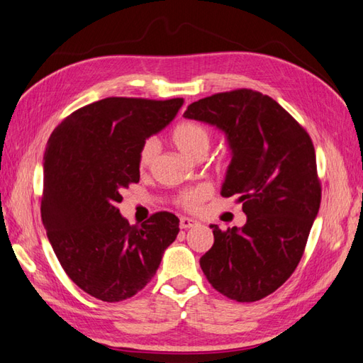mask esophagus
I'll use <instances>...</instances> for the list:
<instances>
[{
  "label": "esophagus",
  "instance_id": "34e87169",
  "mask_svg": "<svg viewBox=\"0 0 363 363\" xmlns=\"http://www.w3.org/2000/svg\"><path fill=\"white\" fill-rule=\"evenodd\" d=\"M196 225H199V222L197 220H194V219H191V217H186V216H183V217H180V227L182 228H192V227H196Z\"/></svg>",
  "mask_w": 363,
  "mask_h": 363
}]
</instances>
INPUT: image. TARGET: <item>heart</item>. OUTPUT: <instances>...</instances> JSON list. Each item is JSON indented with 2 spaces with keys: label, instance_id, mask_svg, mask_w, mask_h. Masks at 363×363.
<instances>
[{
  "label": "heart",
  "instance_id": "b5f03b06",
  "mask_svg": "<svg viewBox=\"0 0 363 363\" xmlns=\"http://www.w3.org/2000/svg\"><path fill=\"white\" fill-rule=\"evenodd\" d=\"M171 138L175 144V147L179 149L183 155H186L189 158H196L202 154L206 155L209 144H211V135H209L208 128L199 123H192V121L180 123L177 125L172 130ZM155 154L157 143L154 140L144 143L138 157L140 167L146 169L152 163V160L155 158ZM208 194L209 188L205 186V184H200V186L183 191L179 200L184 208H196L199 202H202L205 197H208Z\"/></svg>",
  "mask_w": 363,
  "mask_h": 363
}]
</instances>
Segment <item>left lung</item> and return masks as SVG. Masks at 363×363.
I'll return each mask as SVG.
<instances>
[{"mask_svg": "<svg viewBox=\"0 0 363 363\" xmlns=\"http://www.w3.org/2000/svg\"><path fill=\"white\" fill-rule=\"evenodd\" d=\"M183 116L225 133L231 161L220 194L239 196L247 216L240 228L209 225L214 244L200 267L231 300H261L292 275L318 214L313 144L277 101L247 88L192 102Z\"/></svg>", "mask_w": 363, "mask_h": 363, "instance_id": "1", "label": "left lung"}]
</instances>
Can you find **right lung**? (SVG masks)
Returning a JSON list of instances; mask_svg holds the SVG:
<instances>
[{
  "label": "right lung",
  "instance_id": "1",
  "mask_svg": "<svg viewBox=\"0 0 363 363\" xmlns=\"http://www.w3.org/2000/svg\"><path fill=\"white\" fill-rule=\"evenodd\" d=\"M183 99L107 98L54 128L45 150L42 220L72 283L98 300H127L154 278L179 235V217L161 211L141 225L121 216V192L140 182L138 157Z\"/></svg>",
  "mask_w": 363,
  "mask_h": 363
}]
</instances>
